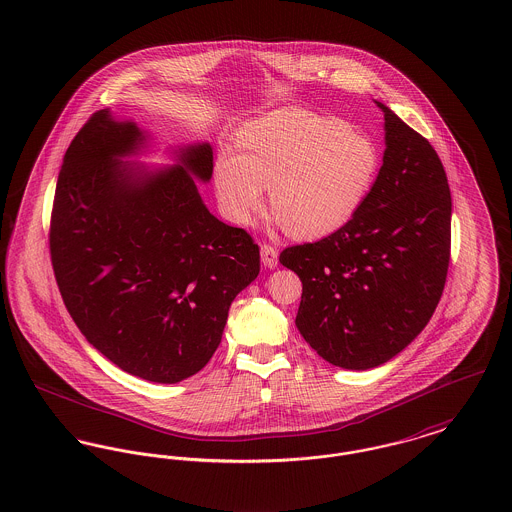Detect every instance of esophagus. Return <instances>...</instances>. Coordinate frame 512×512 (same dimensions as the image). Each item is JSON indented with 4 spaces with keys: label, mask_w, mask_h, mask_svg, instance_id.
Returning <instances> with one entry per match:
<instances>
[{
    "label": "esophagus",
    "mask_w": 512,
    "mask_h": 512,
    "mask_svg": "<svg viewBox=\"0 0 512 512\" xmlns=\"http://www.w3.org/2000/svg\"><path fill=\"white\" fill-rule=\"evenodd\" d=\"M261 261L267 269H275L278 265V251H276L273 245H261Z\"/></svg>",
    "instance_id": "34e87169"
}]
</instances>
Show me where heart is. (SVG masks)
<instances>
[{
	"label": "heart",
	"instance_id": "heart-1",
	"mask_svg": "<svg viewBox=\"0 0 512 512\" xmlns=\"http://www.w3.org/2000/svg\"><path fill=\"white\" fill-rule=\"evenodd\" d=\"M239 154L222 148L214 185L224 214L247 226L269 187L276 222L300 239L331 236L347 226L370 195L380 150L339 118L280 109L243 126Z\"/></svg>",
	"mask_w": 512,
	"mask_h": 512
}]
</instances>
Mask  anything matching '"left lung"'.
Instances as JSON below:
<instances>
[{
    "label": "left lung",
    "mask_w": 512,
    "mask_h": 512,
    "mask_svg": "<svg viewBox=\"0 0 512 512\" xmlns=\"http://www.w3.org/2000/svg\"><path fill=\"white\" fill-rule=\"evenodd\" d=\"M376 105L386 150L362 208L335 234L280 253L302 280L300 335L347 370L388 362L425 329L450 261L452 197L442 161L427 138Z\"/></svg>",
    "instance_id": "left-lung-1"
}]
</instances>
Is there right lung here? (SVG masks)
Here are the masks:
<instances>
[{
	"instance_id": "right-lung-1",
	"label": "right lung",
	"mask_w": 512,
	"mask_h": 512,
	"mask_svg": "<svg viewBox=\"0 0 512 512\" xmlns=\"http://www.w3.org/2000/svg\"><path fill=\"white\" fill-rule=\"evenodd\" d=\"M150 134L111 109L72 140L58 175L50 257L85 339L120 370L177 384L206 366L237 294L259 275L251 236L220 222L197 181L212 177L210 144L173 150L175 165L124 161Z\"/></svg>"
}]
</instances>
